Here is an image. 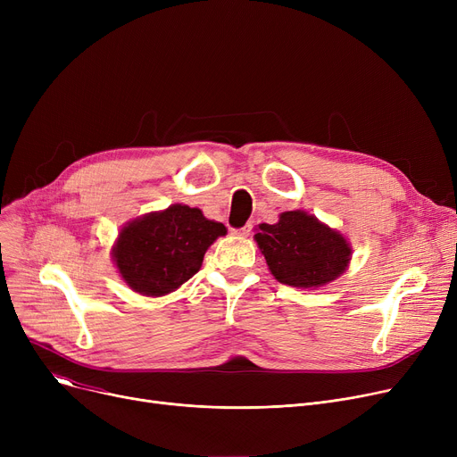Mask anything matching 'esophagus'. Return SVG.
<instances>
[{"instance_id":"1","label":"esophagus","mask_w":457,"mask_h":457,"mask_svg":"<svg viewBox=\"0 0 457 457\" xmlns=\"http://www.w3.org/2000/svg\"><path fill=\"white\" fill-rule=\"evenodd\" d=\"M252 229H253V226L248 222V224H246V226H243V228L233 229V233H235V235H241V237H248V235L252 233Z\"/></svg>"}]
</instances>
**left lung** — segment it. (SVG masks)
<instances>
[{
	"instance_id": "8db88e82",
	"label": "left lung",
	"mask_w": 457,
	"mask_h": 457,
	"mask_svg": "<svg viewBox=\"0 0 457 457\" xmlns=\"http://www.w3.org/2000/svg\"><path fill=\"white\" fill-rule=\"evenodd\" d=\"M255 241L276 279L298 289L326 285L350 261L346 238L303 211H287L279 222L261 224Z\"/></svg>"
}]
</instances>
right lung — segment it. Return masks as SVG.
Segmentation results:
<instances>
[{
  "instance_id": "obj_1",
  "label": "right lung",
  "mask_w": 457,
  "mask_h": 457,
  "mask_svg": "<svg viewBox=\"0 0 457 457\" xmlns=\"http://www.w3.org/2000/svg\"><path fill=\"white\" fill-rule=\"evenodd\" d=\"M226 226L207 220L200 209L170 205L128 224L118 235L116 267L133 291L161 296L195 276L207 248Z\"/></svg>"
}]
</instances>
